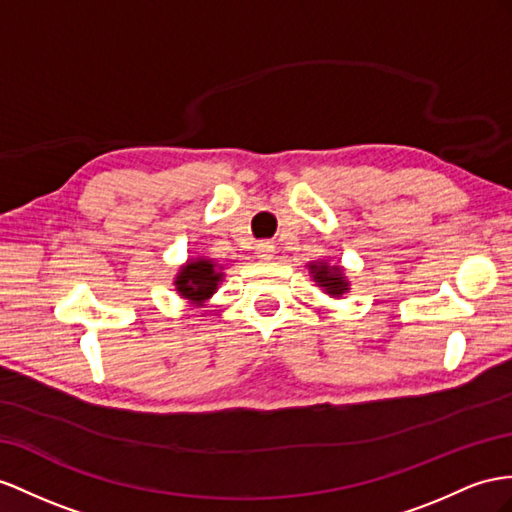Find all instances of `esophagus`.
I'll list each match as a JSON object with an SVG mask.
<instances>
[{
  "label": "esophagus",
  "mask_w": 512,
  "mask_h": 512,
  "mask_svg": "<svg viewBox=\"0 0 512 512\" xmlns=\"http://www.w3.org/2000/svg\"><path fill=\"white\" fill-rule=\"evenodd\" d=\"M257 257L261 261H270L274 257V244L272 242H259L257 244Z\"/></svg>",
  "instance_id": "obj_1"
}]
</instances>
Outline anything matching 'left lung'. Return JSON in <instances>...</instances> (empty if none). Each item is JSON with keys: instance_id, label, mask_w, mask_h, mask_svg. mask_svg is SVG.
<instances>
[{"instance_id": "obj_1", "label": "left lung", "mask_w": 512, "mask_h": 512, "mask_svg": "<svg viewBox=\"0 0 512 512\" xmlns=\"http://www.w3.org/2000/svg\"><path fill=\"white\" fill-rule=\"evenodd\" d=\"M309 272L313 281H316L329 296L339 298L348 292V281L339 266H329L324 261V264H309Z\"/></svg>"}]
</instances>
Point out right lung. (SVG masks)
Segmentation results:
<instances>
[{"instance_id":"add662e5","label":"right lung","mask_w":512,"mask_h":512,"mask_svg":"<svg viewBox=\"0 0 512 512\" xmlns=\"http://www.w3.org/2000/svg\"><path fill=\"white\" fill-rule=\"evenodd\" d=\"M222 266L207 257H194L186 266H181L175 279V287L181 298L190 300L192 305L201 307L205 300L218 290L222 281Z\"/></svg>"}]
</instances>
